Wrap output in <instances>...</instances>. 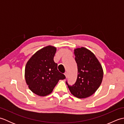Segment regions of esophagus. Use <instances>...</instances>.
I'll return each instance as SVG.
<instances>
[{
  "instance_id": "34e87169",
  "label": "esophagus",
  "mask_w": 124,
  "mask_h": 124,
  "mask_svg": "<svg viewBox=\"0 0 124 124\" xmlns=\"http://www.w3.org/2000/svg\"><path fill=\"white\" fill-rule=\"evenodd\" d=\"M64 75L65 76V77H66V78H67V76H68V74H67V72H65L64 73Z\"/></svg>"
}]
</instances>
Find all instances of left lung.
Here are the masks:
<instances>
[{"label":"left lung","instance_id":"obj_1","mask_svg":"<svg viewBox=\"0 0 124 124\" xmlns=\"http://www.w3.org/2000/svg\"><path fill=\"white\" fill-rule=\"evenodd\" d=\"M78 76L75 84H67L73 95L84 99L93 95L101 84L103 71L101 64L91 51L84 47L74 50Z\"/></svg>","mask_w":124,"mask_h":124}]
</instances>
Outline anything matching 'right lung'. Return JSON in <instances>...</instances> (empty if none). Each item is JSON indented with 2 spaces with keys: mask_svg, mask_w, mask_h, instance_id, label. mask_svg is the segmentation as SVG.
<instances>
[{
  "mask_svg": "<svg viewBox=\"0 0 124 124\" xmlns=\"http://www.w3.org/2000/svg\"><path fill=\"white\" fill-rule=\"evenodd\" d=\"M56 48L45 47L34 54L26 64L25 81L33 93L44 96L51 94L59 80L65 78L57 70L54 57Z\"/></svg>",
  "mask_w": 124,
  "mask_h": 124,
  "instance_id": "obj_1",
  "label": "right lung"
}]
</instances>
